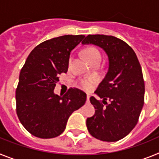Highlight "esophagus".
I'll return each instance as SVG.
<instances>
[{"label": "esophagus", "instance_id": "34e87169", "mask_svg": "<svg viewBox=\"0 0 159 159\" xmlns=\"http://www.w3.org/2000/svg\"><path fill=\"white\" fill-rule=\"evenodd\" d=\"M90 97H91V95L90 94H87V99H88V101H89Z\"/></svg>", "mask_w": 159, "mask_h": 159}]
</instances>
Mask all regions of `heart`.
<instances>
[{"instance_id": "b5f03b06", "label": "heart", "mask_w": 159, "mask_h": 159, "mask_svg": "<svg viewBox=\"0 0 159 159\" xmlns=\"http://www.w3.org/2000/svg\"><path fill=\"white\" fill-rule=\"evenodd\" d=\"M84 55H85L87 60H88V62L91 64L95 62H100L101 59H102L99 50L94 47H89L85 49L84 50ZM70 61H71V60H70ZM95 82H96V80L94 78L84 79V80H81L80 81V85L84 89L90 90L92 89Z\"/></svg>"}]
</instances>
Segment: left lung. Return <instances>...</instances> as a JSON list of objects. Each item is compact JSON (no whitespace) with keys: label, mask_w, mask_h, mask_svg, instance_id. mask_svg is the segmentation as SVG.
Instances as JSON below:
<instances>
[{"label":"left lung","mask_w":159,"mask_h":159,"mask_svg":"<svg viewBox=\"0 0 159 159\" xmlns=\"http://www.w3.org/2000/svg\"><path fill=\"white\" fill-rule=\"evenodd\" d=\"M82 43L99 46L108 57L107 72L95 92L102 100L90 98L95 112L87 119L88 130L101 141H119L135 127L144 104L141 65L134 50L113 36L88 35Z\"/></svg>","instance_id":"left-lung-1"}]
</instances>
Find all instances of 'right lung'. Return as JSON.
Wrapping results in <instances>:
<instances>
[{"mask_svg": "<svg viewBox=\"0 0 159 159\" xmlns=\"http://www.w3.org/2000/svg\"><path fill=\"white\" fill-rule=\"evenodd\" d=\"M84 37L65 35L43 41L31 52L20 70L16 114L32 135L40 139L59 136L72 112L86 102V93L77 88H69L64 95L54 93L59 75L67 71L71 50Z\"/></svg>", "mask_w": 159, "mask_h": 159, "instance_id": "add662e5", "label": "right lung"}]
</instances>
